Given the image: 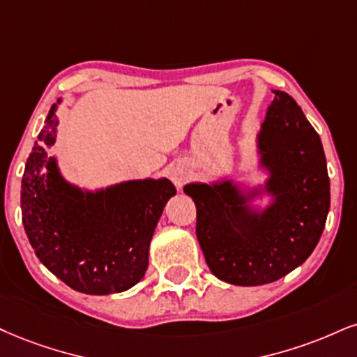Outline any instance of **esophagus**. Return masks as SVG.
I'll list each match as a JSON object with an SVG mask.
<instances>
[{
    "label": "esophagus",
    "instance_id": "34e87169",
    "mask_svg": "<svg viewBox=\"0 0 357 357\" xmlns=\"http://www.w3.org/2000/svg\"><path fill=\"white\" fill-rule=\"evenodd\" d=\"M169 177L172 182L175 183L178 188L183 185V182H185L187 177H188V172H187V167L182 165V164H175L170 167L169 170Z\"/></svg>",
    "mask_w": 357,
    "mask_h": 357
}]
</instances>
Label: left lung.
Masks as SVG:
<instances>
[{"instance_id": "left-lung-1", "label": "left lung", "mask_w": 357, "mask_h": 357, "mask_svg": "<svg viewBox=\"0 0 357 357\" xmlns=\"http://www.w3.org/2000/svg\"><path fill=\"white\" fill-rule=\"evenodd\" d=\"M271 92L255 135L253 170L183 187L195 202L206 265L236 286L271 283L301 266L323 235L331 202L319 135L291 96ZM253 171L266 180H241Z\"/></svg>"}]
</instances>
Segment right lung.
<instances>
[{
	"label": "right lung",
	"instance_id": "1",
	"mask_svg": "<svg viewBox=\"0 0 357 357\" xmlns=\"http://www.w3.org/2000/svg\"><path fill=\"white\" fill-rule=\"evenodd\" d=\"M52 104L21 182L24 231L39 261L79 293L114 294L144 278L158 220L177 193L169 178L87 188L69 182L50 151L59 117Z\"/></svg>",
	"mask_w": 357,
	"mask_h": 357
}]
</instances>
